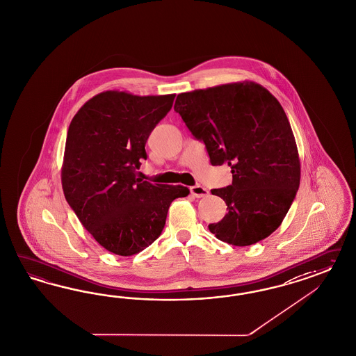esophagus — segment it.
<instances>
[{
    "mask_svg": "<svg viewBox=\"0 0 356 356\" xmlns=\"http://www.w3.org/2000/svg\"><path fill=\"white\" fill-rule=\"evenodd\" d=\"M189 189H191V194L195 198L206 197L209 194V191L206 189L205 186H201V185H194V186H191Z\"/></svg>",
    "mask_w": 356,
    "mask_h": 356,
    "instance_id": "esophagus-1",
    "label": "esophagus"
}]
</instances>
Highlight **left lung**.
Listing matches in <instances>:
<instances>
[{
	"label": "left lung",
	"mask_w": 356,
	"mask_h": 356,
	"mask_svg": "<svg viewBox=\"0 0 356 356\" xmlns=\"http://www.w3.org/2000/svg\"><path fill=\"white\" fill-rule=\"evenodd\" d=\"M175 111L213 165L228 163L232 184L213 189L226 202L225 218L209 225L216 238L247 247L283 222L300 184V159L280 102L254 82H236L179 94Z\"/></svg>",
	"instance_id": "left-lung-1"
}]
</instances>
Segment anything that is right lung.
<instances>
[{
  "label": "right lung",
  "mask_w": 356,
  "mask_h": 356,
  "mask_svg": "<svg viewBox=\"0 0 356 356\" xmlns=\"http://www.w3.org/2000/svg\"><path fill=\"white\" fill-rule=\"evenodd\" d=\"M175 94L138 97L104 91L86 102L72 120L61 170L65 198L97 243L119 256H133L162 234L183 185L136 179L145 145L172 108Z\"/></svg>",
  "instance_id": "add662e5"
}]
</instances>
